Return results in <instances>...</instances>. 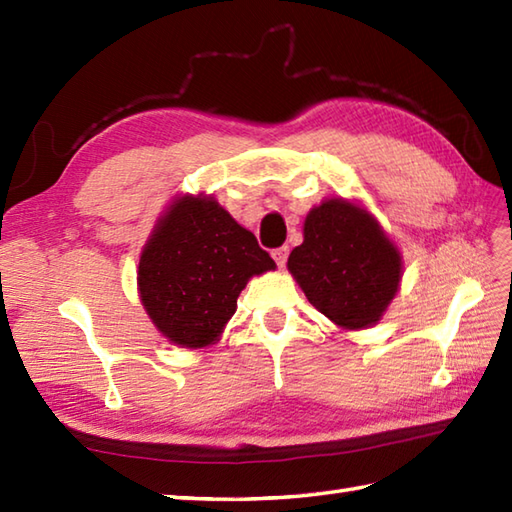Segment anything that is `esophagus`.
<instances>
[{"mask_svg": "<svg viewBox=\"0 0 512 512\" xmlns=\"http://www.w3.org/2000/svg\"><path fill=\"white\" fill-rule=\"evenodd\" d=\"M273 259H275L279 268H284V266H286V262H288V248H286V246H281V248L273 250Z\"/></svg>", "mask_w": 512, "mask_h": 512, "instance_id": "34e87169", "label": "esophagus"}]
</instances>
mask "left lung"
<instances>
[{
	"label": "left lung",
	"mask_w": 512,
	"mask_h": 512,
	"mask_svg": "<svg viewBox=\"0 0 512 512\" xmlns=\"http://www.w3.org/2000/svg\"><path fill=\"white\" fill-rule=\"evenodd\" d=\"M303 295L341 330L372 328L400 290L402 255L363 204L328 198L310 209L288 257Z\"/></svg>",
	"instance_id": "obj_1"
}]
</instances>
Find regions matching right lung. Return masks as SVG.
<instances>
[{
	"label": "right lung",
	"instance_id": "add662e5",
	"mask_svg": "<svg viewBox=\"0 0 512 512\" xmlns=\"http://www.w3.org/2000/svg\"><path fill=\"white\" fill-rule=\"evenodd\" d=\"M275 268L213 195L182 193L158 215L140 250L138 297L171 345L202 350L220 341L248 281Z\"/></svg>",
	"mask_w": 512,
	"mask_h": 512
}]
</instances>
